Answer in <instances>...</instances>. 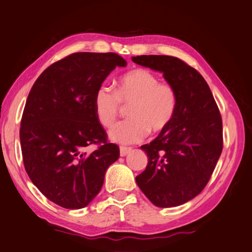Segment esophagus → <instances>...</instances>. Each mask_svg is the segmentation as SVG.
Instances as JSON below:
<instances>
[{"instance_id":"esophagus-1","label":"esophagus","mask_w":252,"mask_h":252,"mask_svg":"<svg viewBox=\"0 0 252 252\" xmlns=\"http://www.w3.org/2000/svg\"><path fill=\"white\" fill-rule=\"evenodd\" d=\"M132 151L131 148H126V146H121L120 148V157H126L127 153H130Z\"/></svg>"}]
</instances>
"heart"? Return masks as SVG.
Segmentation results:
<instances>
[{
	"mask_svg": "<svg viewBox=\"0 0 252 252\" xmlns=\"http://www.w3.org/2000/svg\"><path fill=\"white\" fill-rule=\"evenodd\" d=\"M130 107V119L110 131V139L121 144H132L149 134L159 133L170 126L176 116L178 98L171 85L146 69H135L122 76L117 90L100 86L94 97V110L104 127H111L120 116L122 106Z\"/></svg>",
	"mask_w": 252,
	"mask_h": 252,
	"instance_id": "heart-1",
	"label": "heart"
}]
</instances>
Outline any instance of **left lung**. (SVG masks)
I'll return each mask as SVG.
<instances>
[{
	"mask_svg": "<svg viewBox=\"0 0 252 252\" xmlns=\"http://www.w3.org/2000/svg\"><path fill=\"white\" fill-rule=\"evenodd\" d=\"M132 61L162 72L178 98L170 126L141 146L149 162L136 184L158 207L180 206L204 189L220 157V112L203 76L180 58L142 55Z\"/></svg>",
	"mask_w": 252,
	"mask_h": 252,
	"instance_id": "obj_1",
	"label": "left lung"
}]
</instances>
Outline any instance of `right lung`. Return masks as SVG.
Here are the masks:
<instances>
[{
    "label": "right lung",
    "instance_id": "right-lung-1",
    "mask_svg": "<svg viewBox=\"0 0 252 252\" xmlns=\"http://www.w3.org/2000/svg\"><path fill=\"white\" fill-rule=\"evenodd\" d=\"M126 66L114 53H75L46 68L30 91L20 129L23 162L40 193L63 208L89 205L120 157L95 117L94 97L114 68ZM90 144L99 146L87 154Z\"/></svg>",
    "mask_w": 252,
    "mask_h": 252
}]
</instances>
